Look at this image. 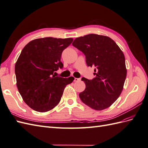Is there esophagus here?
<instances>
[{
    "label": "esophagus",
    "mask_w": 148,
    "mask_h": 148,
    "mask_svg": "<svg viewBox=\"0 0 148 148\" xmlns=\"http://www.w3.org/2000/svg\"><path fill=\"white\" fill-rule=\"evenodd\" d=\"M79 80H80V79H79V78H74V80H73V81H74V82H79Z\"/></svg>",
    "instance_id": "esophagus-1"
}]
</instances>
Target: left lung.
<instances>
[{
  "label": "left lung",
  "mask_w": 148,
  "mask_h": 148,
  "mask_svg": "<svg viewBox=\"0 0 148 148\" xmlns=\"http://www.w3.org/2000/svg\"><path fill=\"white\" fill-rule=\"evenodd\" d=\"M72 45L86 56L88 66L95 67V78H82L86 88L79 94L80 99L95 110L108 108L120 96L126 79L123 52L109 37L96 34L76 38Z\"/></svg>",
  "instance_id": "8db88e82"
}]
</instances>
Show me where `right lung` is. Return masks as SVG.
Wrapping results in <instances>:
<instances>
[{
    "label": "right lung",
    "mask_w": 148,
    "mask_h": 148,
    "mask_svg": "<svg viewBox=\"0 0 148 148\" xmlns=\"http://www.w3.org/2000/svg\"><path fill=\"white\" fill-rule=\"evenodd\" d=\"M73 38H44L33 40L22 50L15 67L16 86L31 109L45 112L59 104L67 84L74 78L56 77L53 72L64 65L62 53Z\"/></svg>",
    "instance_id": "1"
}]
</instances>
